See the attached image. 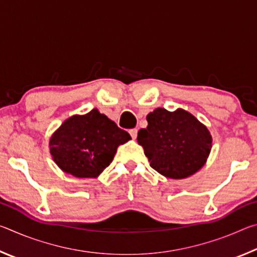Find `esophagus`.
<instances>
[{
	"label": "esophagus",
	"instance_id": "34e87169",
	"mask_svg": "<svg viewBox=\"0 0 257 257\" xmlns=\"http://www.w3.org/2000/svg\"><path fill=\"white\" fill-rule=\"evenodd\" d=\"M137 133H138V130H137L136 128H134V129H130V130H129V134H130V136H132V138H133V139H136V137H137Z\"/></svg>",
	"mask_w": 257,
	"mask_h": 257
}]
</instances>
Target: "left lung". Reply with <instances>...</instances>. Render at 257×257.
Here are the masks:
<instances>
[{"label":"left lung","instance_id":"left-lung-1","mask_svg":"<svg viewBox=\"0 0 257 257\" xmlns=\"http://www.w3.org/2000/svg\"><path fill=\"white\" fill-rule=\"evenodd\" d=\"M149 125L138 132L151 167L172 179L194 175L206 162L212 137L205 125L182 108H156L146 116Z\"/></svg>","mask_w":257,"mask_h":257}]
</instances>
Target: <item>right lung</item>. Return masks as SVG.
Instances as JSON below:
<instances>
[{
  "instance_id": "right-lung-1",
  "label": "right lung",
  "mask_w": 257,
  "mask_h": 257,
  "mask_svg": "<svg viewBox=\"0 0 257 257\" xmlns=\"http://www.w3.org/2000/svg\"><path fill=\"white\" fill-rule=\"evenodd\" d=\"M132 139L96 108L64 121L51 137L53 160L77 178H95L112 162L118 146Z\"/></svg>"
}]
</instances>
